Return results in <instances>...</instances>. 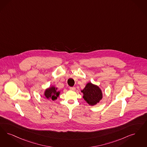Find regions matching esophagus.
Wrapping results in <instances>:
<instances>
[{
	"mask_svg": "<svg viewBox=\"0 0 147 147\" xmlns=\"http://www.w3.org/2000/svg\"><path fill=\"white\" fill-rule=\"evenodd\" d=\"M69 90H71V91H75L76 90V88H74V87H70L69 88Z\"/></svg>",
	"mask_w": 147,
	"mask_h": 147,
	"instance_id": "34e87169",
	"label": "esophagus"
}]
</instances>
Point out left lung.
<instances>
[{"mask_svg":"<svg viewBox=\"0 0 147 147\" xmlns=\"http://www.w3.org/2000/svg\"><path fill=\"white\" fill-rule=\"evenodd\" d=\"M81 92L83 94V98L90 106L97 105L103 98L101 89L98 86L92 82L87 83Z\"/></svg>","mask_w":147,"mask_h":147,"instance_id":"1","label":"left lung"}]
</instances>
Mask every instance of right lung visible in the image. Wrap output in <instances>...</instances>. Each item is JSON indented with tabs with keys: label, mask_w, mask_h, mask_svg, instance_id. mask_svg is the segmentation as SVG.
I'll list each match as a JSON object with an SVG mask.
<instances>
[{
	"label": "right lung",
	"mask_w": 147,
	"mask_h": 147,
	"mask_svg": "<svg viewBox=\"0 0 147 147\" xmlns=\"http://www.w3.org/2000/svg\"><path fill=\"white\" fill-rule=\"evenodd\" d=\"M61 92L57 91V88L55 86H51L47 88L44 91V96L48 100H55L57 99Z\"/></svg>",
	"instance_id": "right-lung-1"
}]
</instances>
